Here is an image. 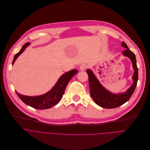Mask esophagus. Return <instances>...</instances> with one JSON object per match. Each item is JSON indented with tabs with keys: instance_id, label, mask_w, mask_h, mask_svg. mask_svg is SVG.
<instances>
[{
	"instance_id": "esophagus-1",
	"label": "esophagus",
	"mask_w": 150,
	"mask_h": 150,
	"mask_svg": "<svg viewBox=\"0 0 150 150\" xmlns=\"http://www.w3.org/2000/svg\"><path fill=\"white\" fill-rule=\"evenodd\" d=\"M87 65L86 64H83L82 65H80V69L81 70H84L86 68H87Z\"/></svg>"
}]
</instances>
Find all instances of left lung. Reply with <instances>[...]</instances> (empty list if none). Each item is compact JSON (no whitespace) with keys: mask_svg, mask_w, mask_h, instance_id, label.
<instances>
[{"mask_svg":"<svg viewBox=\"0 0 150 150\" xmlns=\"http://www.w3.org/2000/svg\"><path fill=\"white\" fill-rule=\"evenodd\" d=\"M121 45L123 47L126 48L125 51L122 52V54L131 60L134 69V74L132 76L133 84L126 91L117 94L111 93L100 83L91 69H88L86 70V73L88 74L90 95L95 103L102 108L111 109L117 108L125 103L130 99L137 85L138 68L137 67L135 54L129 50L124 42H122Z\"/></svg>","mask_w":150,"mask_h":150,"instance_id":"8db88e82","label":"left lung"}]
</instances>
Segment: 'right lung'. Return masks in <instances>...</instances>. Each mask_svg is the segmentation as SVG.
Wrapping results in <instances>:
<instances>
[{
	"mask_svg": "<svg viewBox=\"0 0 150 150\" xmlns=\"http://www.w3.org/2000/svg\"><path fill=\"white\" fill-rule=\"evenodd\" d=\"M30 44V43L29 42L25 43L21 51L15 54L12 65L14 64L17 58L22 53L26 47L29 46ZM77 72L78 71L77 69H72L66 72L59 77L56 83L49 91L42 95L28 96L21 94L17 91L16 92L17 96L19 97V98L25 104L29 105L30 107L38 110L48 109L54 106L60 101L64 94L67 84Z\"/></svg>",
	"mask_w": 150,
	"mask_h": 150,
	"instance_id": "obj_1",
	"label": "right lung"
}]
</instances>
